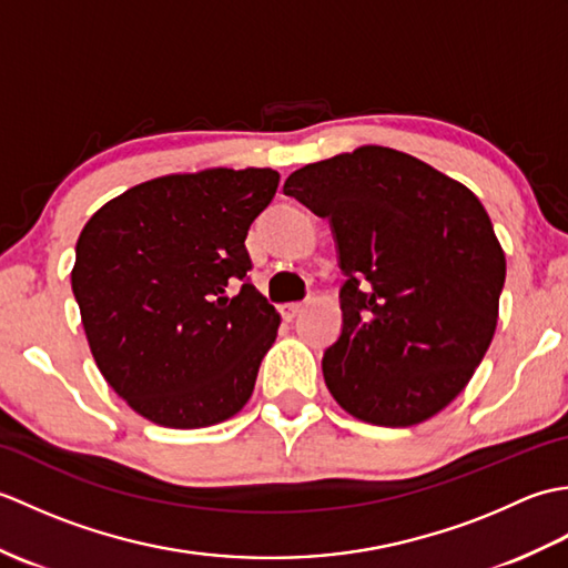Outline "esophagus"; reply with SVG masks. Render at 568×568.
<instances>
[{"instance_id":"obj_1","label":"esophagus","mask_w":568,"mask_h":568,"mask_svg":"<svg viewBox=\"0 0 568 568\" xmlns=\"http://www.w3.org/2000/svg\"><path fill=\"white\" fill-rule=\"evenodd\" d=\"M303 310H305V303H291V305H283V317H285V320H295Z\"/></svg>"}]
</instances>
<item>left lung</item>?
I'll use <instances>...</instances> for the list:
<instances>
[{
    "label": "left lung",
    "instance_id": "left-lung-1",
    "mask_svg": "<svg viewBox=\"0 0 568 568\" xmlns=\"http://www.w3.org/2000/svg\"><path fill=\"white\" fill-rule=\"evenodd\" d=\"M327 216L346 281L322 358L348 415L378 427L434 417L466 388L498 324L505 253L466 185L383 146L300 168L283 185Z\"/></svg>",
    "mask_w": 568,
    "mask_h": 568
}]
</instances>
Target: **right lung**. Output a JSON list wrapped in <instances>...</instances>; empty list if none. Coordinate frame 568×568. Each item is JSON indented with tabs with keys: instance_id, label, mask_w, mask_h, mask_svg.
<instances>
[{
	"instance_id": "obj_1",
	"label": "right lung",
	"mask_w": 568,
	"mask_h": 568,
	"mask_svg": "<svg viewBox=\"0 0 568 568\" xmlns=\"http://www.w3.org/2000/svg\"><path fill=\"white\" fill-rule=\"evenodd\" d=\"M271 168H210L126 190L80 232L72 293L104 381L161 427L197 429L248 403L281 315L248 283L251 222Z\"/></svg>"
}]
</instances>
